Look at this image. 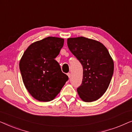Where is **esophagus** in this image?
I'll list each match as a JSON object with an SVG mask.
<instances>
[{
	"instance_id": "obj_1",
	"label": "esophagus",
	"mask_w": 132,
	"mask_h": 132,
	"mask_svg": "<svg viewBox=\"0 0 132 132\" xmlns=\"http://www.w3.org/2000/svg\"><path fill=\"white\" fill-rule=\"evenodd\" d=\"M67 76H68V77H69V78H70V77H71V73H67Z\"/></svg>"
}]
</instances>
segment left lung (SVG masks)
Returning <instances> with one entry per match:
<instances>
[{"mask_svg":"<svg viewBox=\"0 0 132 132\" xmlns=\"http://www.w3.org/2000/svg\"><path fill=\"white\" fill-rule=\"evenodd\" d=\"M68 48L83 67L82 83L77 88L85 102L100 98L107 90L113 73L114 65L102 43L85 37L67 39Z\"/></svg>","mask_w":132,"mask_h":132,"instance_id":"1","label":"left lung"}]
</instances>
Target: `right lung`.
<instances>
[{"instance_id": "right-lung-1", "label": "right lung", "mask_w": 132, "mask_h": 132, "mask_svg": "<svg viewBox=\"0 0 132 132\" xmlns=\"http://www.w3.org/2000/svg\"><path fill=\"white\" fill-rule=\"evenodd\" d=\"M64 42L63 38L53 37L36 41L28 47L20 61L25 87L39 102L53 100L68 80L55 59Z\"/></svg>"}]
</instances>
